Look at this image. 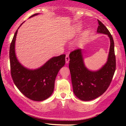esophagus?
<instances>
[{"label":"esophagus","instance_id":"1","mask_svg":"<svg viewBox=\"0 0 126 126\" xmlns=\"http://www.w3.org/2000/svg\"><path fill=\"white\" fill-rule=\"evenodd\" d=\"M66 64H67V63H69V60H70V59H69V56H68V55H66Z\"/></svg>","mask_w":126,"mask_h":126}]
</instances>
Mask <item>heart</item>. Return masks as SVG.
I'll use <instances>...</instances> for the list:
<instances>
[{"label":"heart","mask_w":126,"mask_h":126,"mask_svg":"<svg viewBox=\"0 0 126 126\" xmlns=\"http://www.w3.org/2000/svg\"><path fill=\"white\" fill-rule=\"evenodd\" d=\"M82 28V26L81 24H75L72 27V28L70 29V32H69V38H72L73 37H75V36H76L81 31ZM89 34V31L88 30L85 31L83 34V38H87Z\"/></svg>","instance_id":"heart-1"}]
</instances>
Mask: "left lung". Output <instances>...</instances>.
<instances>
[{
    "label": "left lung",
    "mask_w": 126,
    "mask_h": 126,
    "mask_svg": "<svg viewBox=\"0 0 126 126\" xmlns=\"http://www.w3.org/2000/svg\"><path fill=\"white\" fill-rule=\"evenodd\" d=\"M98 34L108 35L110 40L107 61L97 70H91L85 66L83 51L78 49L69 54V69L75 96L84 101H91L103 94L110 84L115 70L114 43L106 27L99 20Z\"/></svg>",
    "instance_id": "8db88e82"
}]
</instances>
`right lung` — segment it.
I'll use <instances>...</instances> for the list:
<instances>
[{"label":"right lung","instance_id":"1","mask_svg":"<svg viewBox=\"0 0 126 126\" xmlns=\"http://www.w3.org/2000/svg\"><path fill=\"white\" fill-rule=\"evenodd\" d=\"M40 14H35L29 18ZM24 23V22H23ZM19 27L10 46L9 59L11 76L14 83L26 97L35 101L46 100L54 91V82L60 69L65 64L66 55L53 57L35 69L25 67L19 62L15 53V41Z\"/></svg>","mask_w":126,"mask_h":126}]
</instances>
